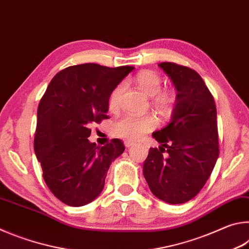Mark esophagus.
I'll return each instance as SVG.
<instances>
[{
  "label": "esophagus",
  "mask_w": 249,
  "mask_h": 249,
  "mask_svg": "<svg viewBox=\"0 0 249 249\" xmlns=\"http://www.w3.org/2000/svg\"><path fill=\"white\" fill-rule=\"evenodd\" d=\"M135 145V142L133 141H126L125 142V147H127V148H129V147H132Z\"/></svg>",
  "instance_id": "1"
}]
</instances>
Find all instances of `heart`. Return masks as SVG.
Segmentation results:
<instances>
[{
    "mask_svg": "<svg viewBox=\"0 0 249 249\" xmlns=\"http://www.w3.org/2000/svg\"><path fill=\"white\" fill-rule=\"evenodd\" d=\"M134 83L145 94L153 96L151 104L162 113L168 115L174 111L177 94L172 89H161L162 80L160 75L153 70L140 71L134 77ZM123 91V86H117L111 91L107 99V107L111 111H115L120 107L121 94ZM157 125V120L153 115L136 116L133 114H126L122 116L113 124V133L125 140L135 141L142 137V135L153 130Z\"/></svg>",
    "mask_w": 249,
    "mask_h": 249,
    "instance_id": "b5f03b06",
    "label": "heart"
}]
</instances>
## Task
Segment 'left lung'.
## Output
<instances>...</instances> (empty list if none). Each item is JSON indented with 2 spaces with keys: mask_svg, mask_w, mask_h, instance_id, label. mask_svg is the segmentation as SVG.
I'll return each instance as SVG.
<instances>
[{
  "mask_svg": "<svg viewBox=\"0 0 249 249\" xmlns=\"http://www.w3.org/2000/svg\"><path fill=\"white\" fill-rule=\"evenodd\" d=\"M159 67L178 93L171 122L153 134L161 146L150 148L142 172L154 196L180 204L201 191L215 166L220 154L216 107L196 70L175 62Z\"/></svg>",
  "mask_w": 249,
  "mask_h": 249,
  "instance_id": "obj_1",
  "label": "left lung"
}]
</instances>
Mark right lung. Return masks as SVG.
Listing matches in <instances>:
<instances>
[{"label": "right lung", "instance_id": "obj_1", "mask_svg": "<svg viewBox=\"0 0 249 249\" xmlns=\"http://www.w3.org/2000/svg\"><path fill=\"white\" fill-rule=\"evenodd\" d=\"M133 69L70 66L54 75L40 99L34 149L49 190L67 205L93 201L103 190L109 165L123 154L120 140L98 147L88 137L91 124L108 117L109 93Z\"/></svg>", "mask_w": 249, "mask_h": 249}]
</instances>
